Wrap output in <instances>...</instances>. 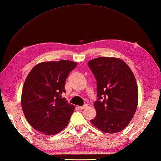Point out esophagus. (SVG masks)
Here are the masks:
<instances>
[{
	"label": "esophagus",
	"mask_w": 161,
	"mask_h": 161,
	"mask_svg": "<svg viewBox=\"0 0 161 161\" xmlns=\"http://www.w3.org/2000/svg\"><path fill=\"white\" fill-rule=\"evenodd\" d=\"M87 107H88V105L87 104H85V105H82V106H79V108L80 109H85V108H86Z\"/></svg>",
	"instance_id": "obj_1"
}]
</instances>
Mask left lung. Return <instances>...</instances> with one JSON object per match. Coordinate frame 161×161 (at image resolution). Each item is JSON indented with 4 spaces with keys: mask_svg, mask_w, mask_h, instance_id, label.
Segmentation results:
<instances>
[{
    "mask_svg": "<svg viewBox=\"0 0 161 161\" xmlns=\"http://www.w3.org/2000/svg\"><path fill=\"white\" fill-rule=\"evenodd\" d=\"M97 80V115L91 122L108 134L122 130L137 108L138 91L133 72L119 58L99 57L87 63Z\"/></svg>",
    "mask_w": 161,
    "mask_h": 161,
    "instance_id": "8db88e82",
    "label": "left lung"
}]
</instances>
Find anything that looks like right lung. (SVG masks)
<instances>
[{"label": "right lung", "instance_id": "obj_1", "mask_svg": "<svg viewBox=\"0 0 161 161\" xmlns=\"http://www.w3.org/2000/svg\"><path fill=\"white\" fill-rule=\"evenodd\" d=\"M76 62H43L34 66L24 82L23 114L32 127L46 136L60 132L69 124L75 106L62 97L65 83Z\"/></svg>", "mask_w": 161, "mask_h": 161}]
</instances>
